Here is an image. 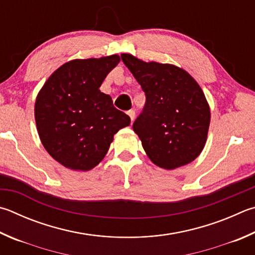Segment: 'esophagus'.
Wrapping results in <instances>:
<instances>
[{"label": "esophagus", "mask_w": 255, "mask_h": 255, "mask_svg": "<svg viewBox=\"0 0 255 255\" xmlns=\"http://www.w3.org/2000/svg\"><path fill=\"white\" fill-rule=\"evenodd\" d=\"M127 115L129 116V117H130V120L132 123L133 119H135V112H133V110H129V112H127Z\"/></svg>", "instance_id": "34e87169"}]
</instances>
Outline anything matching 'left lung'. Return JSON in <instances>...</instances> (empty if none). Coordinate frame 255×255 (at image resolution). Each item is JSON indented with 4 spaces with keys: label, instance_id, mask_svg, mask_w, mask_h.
<instances>
[{
    "label": "left lung",
    "instance_id": "left-lung-1",
    "mask_svg": "<svg viewBox=\"0 0 255 255\" xmlns=\"http://www.w3.org/2000/svg\"><path fill=\"white\" fill-rule=\"evenodd\" d=\"M122 60L146 95L132 129L155 165H187L205 146L211 112L205 95L188 72L173 64L145 62L123 53Z\"/></svg>",
    "mask_w": 255,
    "mask_h": 255
}]
</instances>
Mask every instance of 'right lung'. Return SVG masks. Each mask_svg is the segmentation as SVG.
I'll list each match as a JSON object with an SVG mask.
<instances>
[{"label": "right lung", "instance_id": "obj_1", "mask_svg": "<svg viewBox=\"0 0 255 255\" xmlns=\"http://www.w3.org/2000/svg\"><path fill=\"white\" fill-rule=\"evenodd\" d=\"M119 61L117 54L72 60L58 68L38 94L34 117L41 142L64 167L92 169L107 154L115 133L130 125L129 116L99 90Z\"/></svg>", "mask_w": 255, "mask_h": 255}]
</instances>
